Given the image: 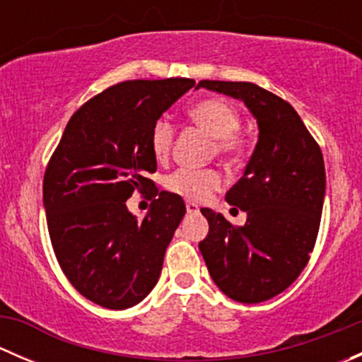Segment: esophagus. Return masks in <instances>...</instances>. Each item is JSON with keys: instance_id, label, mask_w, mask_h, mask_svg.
Instances as JSON below:
<instances>
[{"instance_id": "obj_1", "label": "esophagus", "mask_w": 362, "mask_h": 362, "mask_svg": "<svg viewBox=\"0 0 362 362\" xmlns=\"http://www.w3.org/2000/svg\"><path fill=\"white\" fill-rule=\"evenodd\" d=\"M185 208H187V214H191V215L199 214V206H198V204H196V203L189 202L187 204H185Z\"/></svg>"}]
</instances>
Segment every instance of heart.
<instances>
[{
	"mask_svg": "<svg viewBox=\"0 0 362 362\" xmlns=\"http://www.w3.org/2000/svg\"><path fill=\"white\" fill-rule=\"evenodd\" d=\"M189 115L202 126L210 136L215 138V148L224 156H236L242 152L243 144L236 131L240 129V113L221 98H208L199 101L189 110ZM173 145V126L170 120L158 119L152 126L151 148L156 159L163 160L170 156ZM222 175L215 170H191L180 168L168 175L164 187L173 194L191 202H203L222 187Z\"/></svg>",
	"mask_w": 362,
	"mask_h": 362,
	"instance_id": "b5f03b06",
	"label": "heart"
}]
</instances>
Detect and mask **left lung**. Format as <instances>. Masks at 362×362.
Instances as JSON below:
<instances>
[{
    "label": "left lung",
    "instance_id": "8db88e82",
    "mask_svg": "<svg viewBox=\"0 0 362 362\" xmlns=\"http://www.w3.org/2000/svg\"><path fill=\"white\" fill-rule=\"evenodd\" d=\"M199 87L243 101L259 127L243 177L226 194L247 222L235 228L202 208L210 229L199 250L228 298L266 301L298 279L315 245L326 196L322 152L298 112L262 87L221 80H202Z\"/></svg>",
    "mask_w": 362,
    "mask_h": 362
}]
</instances>
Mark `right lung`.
Masks as SVG:
<instances>
[{
	"label": "right lung",
	"mask_w": 362,
	"mask_h": 362,
	"mask_svg": "<svg viewBox=\"0 0 362 362\" xmlns=\"http://www.w3.org/2000/svg\"><path fill=\"white\" fill-rule=\"evenodd\" d=\"M196 86L192 78L129 80L108 87L69 119L43 178V206L61 269L80 294L110 310L138 305L158 284L184 199L147 175L156 120ZM158 196L144 221L125 202Z\"/></svg>",
	"instance_id": "1"
}]
</instances>
